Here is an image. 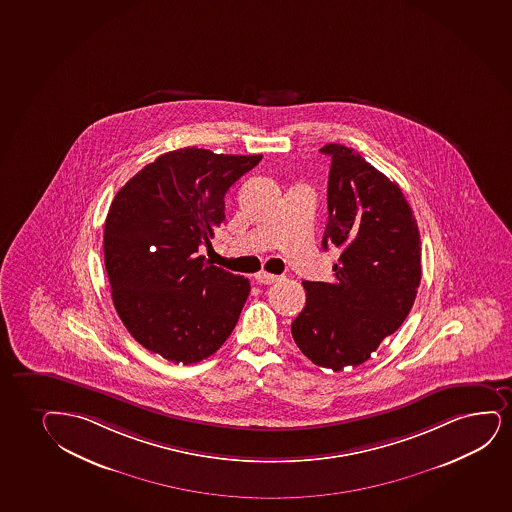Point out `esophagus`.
<instances>
[{
    "label": "esophagus",
    "mask_w": 512,
    "mask_h": 512,
    "mask_svg": "<svg viewBox=\"0 0 512 512\" xmlns=\"http://www.w3.org/2000/svg\"><path fill=\"white\" fill-rule=\"evenodd\" d=\"M255 279L262 284H272L278 281L279 276H276V274H269V272H257V274H255Z\"/></svg>",
    "instance_id": "esophagus-1"
}]
</instances>
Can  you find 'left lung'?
I'll use <instances>...</instances> for the list:
<instances>
[{"label": "left lung", "instance_id": "8db88e82", "mask_svg": "<svg viewBox=\"0 0 512 512\" xmlns=\"http://www.w3.org/2000/svg\"><path fill=\"white\" fill-rule=\"evenodd\" d=\"M331 157L322 248L340 250L331 283L303 281L307 302L291 335L316 366L364 364L409 316L421 283V240L397 183L345 145Z\"/></svg>", "mask_w": 512, "mask_h": 512}]
</instances>
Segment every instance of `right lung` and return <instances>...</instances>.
Instances as JSON below:
<instances>
[{"label":"right lung","instance_id":"add662e5","mask_svg":"<svg viewBox=\"0 0 512 512\" xmlns=\"http://www.w3.org/2000/svg\"><path fill=\"white\" fill-rule=\"evenodd\" d=\"M262 155L167 152L115 195L103 233L112 300L127 331L174 364L215 354L233 333L250 281L203 264L198 247L224 222V196Z\"/></svg>","mask_w":512,"mask_h":512}]
</instances>
